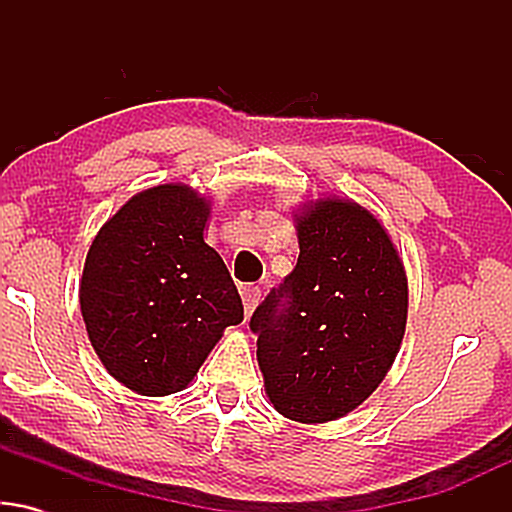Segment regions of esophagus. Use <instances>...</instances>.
I'll use <instances>...</instances> for the list:
<instances>
[{"label": "esophagus", "instance_id": "obj_1", "mask_svg": "<svg viewBox=\"0 0 512 512\" xmlns=\"http://www.w3.org/2000/svg\"><path fill=\"white\" fill-rule=\"evenodd\" d=\"M243 305H245V315H252L255 313V308L260 305V298H262V291L257 289V286H245L243 291Z\"/></svg>", "mask_w": 512, "mask_h": 512}]
</instances>
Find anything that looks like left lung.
Instances as JSON below:
<instances>
[{"label":"left lung","mask_w":512,"mask_h":512,"mask_svg":"<svg viewBox=\"0 0 512 512\" xmlns=\"http://www.w3.org/2000/svg\"><path fill=\"white\" fill-rule=\"evenodd\" d=\"M298 264L250 317L272 407L327 424L361 407L392 368L407 330L409 284L373 211L317 197L293 214Z\"/></svg>","instance_id":"8db88e82"}]
</instances>
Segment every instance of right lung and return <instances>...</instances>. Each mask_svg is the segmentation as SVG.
Masks as SVG:
<instances>
[{
  "label": "right lung",
  "mask_w": 512,
  "mask_h": 512,
  "mask_svg": "<svg viewBox=\"0 0 512 512\" xmlns=\"http://www.w3.org/2000/svg\"><path fill=\"white\" fill-rule=\"evenodd\" d=\"M211 202L166 182L127 199L88 248L81 315L110 375L144 397L185 390L243 301L204 243Z\"/></svg>",
  "instance_id": "add662e5"
}]
</instances>
